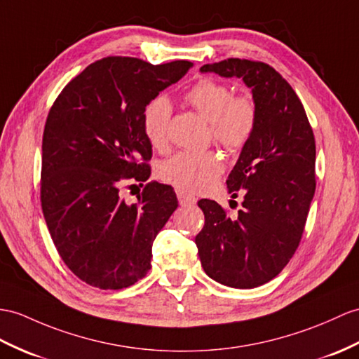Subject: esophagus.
Instances as JSON below:
<instances>
[{
    "label": "esophagus",
    "instance_id": "1",
    "mask_svg": "<svg viewBox=\"0 0 359 359\" xmlns=\"http://www.w3.org/2000/svg\"><path fill=\"white\" fill-rule=\"evenodd\" d=\"M177 196H178L180 204L184 205V207H187V205H195V204H196V198L189 195V194H186V191H182V190H178V191H177Z\"/></svg>",
    "mask_w": 359,
    "mask_h": 359
}]
</instances>
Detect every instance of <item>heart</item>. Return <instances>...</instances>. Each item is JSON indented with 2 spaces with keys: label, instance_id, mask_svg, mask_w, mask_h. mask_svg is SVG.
<instances>
[{
  "label": "heart",
  "instance_id": "b5f03b06",
  "mask_svg": "<svg viewBox=\"0 0 359 359\" xmlns=\"http://www.w3.org/2000/svg\"><path fill=\"white\" fill-rule=\"evenodd\" d=\"M186 100L210 121L215 142L230 151L241 149L256 128L257 104L252 95H233L224 82L203 79L186 93ZM170 114V102L163 95L155 97L144 109V134L155 149L163 151L168 146ZM222 170V158L213 151L178 152L161 163L158 175L168 184L196 194L212 187Z\"/></svg>",
  "mask_w": 359,
  "mask_h": 359
}]
</instances>
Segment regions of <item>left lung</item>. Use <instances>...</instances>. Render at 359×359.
Returning <instances> with one entry per match:
<instances>
[{
  "instance_id": "left-lung-1",
  "label": "left lung",
  "mask_w": 359,
  "mask_h": 359,
  "mask_svg": "<svg viewBox=\"0 0 359 359\" xmlns=\"http://www.w3.org/2000/svg\"><path fill=\"white\" fill-rule=\"evenodd\" d=\"M201 72L242 79L257 104L256 128L226 180L243 208L230 217L215 201H198L205 224L195 238L208 277L251 290L273 280L299 247L316 194V138L300 99L273 67L231 57Z\"/></svg>"
}]
</instances>
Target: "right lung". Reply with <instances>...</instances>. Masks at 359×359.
<instances>
[{
	"mask_svg": "<svg viewBox=\"0 0 359 359\" xmlns=\"http://www.w3.org/2000/svg\"><path fill=\"white\" fill-rule=\"evenodd\" d=\"M191 67L189 60L152 65L103 57L76 76L48 112L42 213L59 256L85 283L121 290L151 269L152 243L177 210V195L154 181L128 204L120 187L151 177L143 163L152 156L144 109Z\"/></svg>",
	"mask_w": 359,
	"mask_h": 359,
	"instance_id": "add662e5",
	"label": "right lung"
}]
</instances>
